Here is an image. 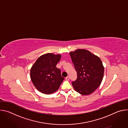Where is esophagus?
<instances>
[{"label":"esophagus","mask_w":128,"mask_h":128,"mask_svg":"<svg viewBox=\"0 0 128 128\" xmlns=\"http://www.w3.org/2000/svg\"><path fill=\"white\" fill-rule=\"evenodd\" d=\"M65 80H69V76H67L66 78H65Z\"/></svg>","instance_id":"esophagus-1"}]
</instances>
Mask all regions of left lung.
<instances>
[{
    "instance_id": "8db88e82",
    "label": "left lung",
    "mask_w": 128,
    "mask_h": 128,
    "mask_svg": "<svg viewBox=\"0 0 128 128\" xmlns=\"http://www.w3.org/2000/svg\"><path fill=\"white\" fill-rule=\"evenodd\" d=\"M69 54L78 74L76 80L72 82L73 87L81 95L92 94L103 78L104 68L101 59L84 49H78Z\"/></svg>"
}]
</instances>
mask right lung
Returning <instances> with one entry per match:
<instances>
[{
	"mask_svg": "<svg viewBox=\"0 0 128 128\" xmlns=\"http://www.w3.org/2000/svg\"><path fill=\"white\" fill-rule=\"evenodd\" d=\"M61 58L60 54L47 53L40 56L30 70V78L38 90L45 94L57 91L64 78L56 66Z\"/></svg>",
	"mask_w": 128,
	"mask_h": 128,
	"instance_id": "1",
	"label": "right lung"
}]
</instances>
